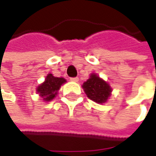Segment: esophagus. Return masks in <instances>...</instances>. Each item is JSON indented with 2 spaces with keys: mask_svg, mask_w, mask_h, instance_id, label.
<instances>
[{
  "mask_svg": "<svg viewBox=\"0 0 156 156\" xmlns=\"http://www.w3.org/2000/svg\"><path fill=\"white\" fill-rule=\"evenodd\" d=\"M70 80H71V81H73V82H78V78H77V77H76V78H70Z\"/></svg>",
  "mask_w": 156,
  "mask_h": 156,
  "instance_id": "esophagus-1",
  "label": "esophagus"
}]
</instances>
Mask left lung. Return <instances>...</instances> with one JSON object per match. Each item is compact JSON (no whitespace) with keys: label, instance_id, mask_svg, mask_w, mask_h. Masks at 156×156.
Returning <instances> with one entry per match:
<instances>
[{"label":"left lung","instance_id":"left-lung-1","mask_svg":"<svg viewBox=\"0 0 156 156\" xmlns=\"http://www.w3.org/2000/svg\"><path fill=\"white\" fill-rule=\"evenodd\" d=\"M82 87L87 98L99 104L108 100L112 91L108 84L95 74H92Z\"/></svg>","mask_w":156,"mask_h":156}]
</instances>
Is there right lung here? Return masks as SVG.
Masks as SVG:
<instances>
[{
    "label": "right lung",
    "mask_w": 156,
    "mask_h": 156,
    "mask_svg": "<svg viewBox=\"0 0 156 156\" xmlns=\"http://www.w3.org/2000/svg\"><path fill=\"white\" fill-rule=\"evenodd\" d=\"M65 82L66 79L63 78H56L52 74H48L45 81L38 87L37 91L44 101H50L56 97L60 86Z\"/></svg>",
    "instance_id": "add662e5"
}]
</instances>
